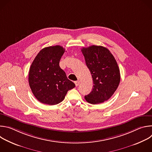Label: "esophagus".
<instances>
[{
  "mask_svg": "<svg viewBox=\"0 0 152 152\" xmlns=\"http://www.w3.org/2000/svg\"><path fill=\"white\" fill-rule=\"evenodd\" d=\"M75 83L76 86H78V85H79V83H80V82H79V80H77V81H75Z\"/></svg>",
  "mask_w": 152,
  "mask_h": 152,
  "instance_id": "esophagus-1",
  "label": "esophagus"
}]
</instances>
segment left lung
<instances>
[{"mask_svg": "<svg viewBox=\"0 0 152 152\" xmlns=\"http://www.w3.org/2000/svg\"><path fill=\"white\" fill-rule=\"evenodd\" d=\"M81 51L93 80L91 92L85 96L86 101L93 104L107 100L117 89L120 81L118 64L107 48L100 46L83 48Z\"/></svg>", "mask_w": 152, "mask_h": 152, "instance_id": "obj_1", "label": "left lung"}]
</instances>
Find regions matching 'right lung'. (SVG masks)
<instances>
[{
    "label": "right lung",
    "mask_w": 152,
    "mask_h": 152,
    "mask_svg": "<svg viewBox=\"0 0 152 152\" xmlns=\"http://www.w3.org/2000/svg\"><path fill=\"white\" fill-rule=\"evenodd\" d=\"M65 52L60 46L41 49L32 62L29 72V84L36 99L42 103L55 105L61 102L75 84L67 79L59 67Z\"/></svg>",
    "instance_id": "1"
}]
</instances>
